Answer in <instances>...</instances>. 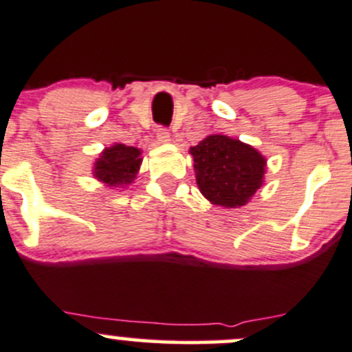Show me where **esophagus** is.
Listing matches in <instances>:
<instances>
[{
  "instance_id": "34e87169",
  "label": "esophagus",
  "mask_w": 352,
  "mask_h": 352,
  "mask_svg": "<svg viewBox=\"0 0 352 352\" xmlns=\"http://www.w3.org/2000/svg\"><path fill=\"white\" fill-rule=\"evenodd\" d=\"M157 140L160 143H166L170 140V133L165 126H157Z\"/></svg>"
}]
</instances>
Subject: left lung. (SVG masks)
<instances>
[{"mask_svg":"<svg viewBox=\"0 0 352 352\" xmlns=\"http://www.w3.org/2000/svg\"><path fill=\"white\" fill-rule=\"evenodd\" d=\"M190 153L197 186L212 204L241 207L263 184L266 160L239 140L207 136L190 148Z\"/></svg>","mask_w":352,"mask_h":352,"instance_id":"obj_1","label":"left lung"}]
</instances>
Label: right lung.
<instances>
[{
    "mask_svg": "<svg viewBox=\"0 0 352 352\" xmlns=\"http://www.w3.org/2000/svg\"><path fill=\"white\" fill-rule=\"evenodd\" d=\"M142 158L135 146L114 145L102 151L101 158L96 162L94 175L108 186H124L131 184L138 172Z\"/></svg>",
    "mask_w": 352,
    "mask_h": 352,
    "instance_id": "right-lung-1",
    "label": "right lung"
}]
</instances>
